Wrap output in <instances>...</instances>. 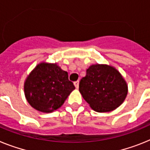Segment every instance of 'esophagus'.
Segmentation results:
<instances>
[{
  "instance_id": "esophagus-1",
  "label": "esophagus",
  "mask_w": 150,
  "mask_h": 150,
  "mask_svg": "<svg viewBox=\"0 0 150 150\" xmlns=\"http://www.w3.org/2000/svg\"><path fill=\"white\" fill-rule=\"evenodd\" d=\"M74 84H75V88L78 89L79 87V81H75V82H74Z\"/></svg>"
}]
</instances>
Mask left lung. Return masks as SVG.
Returning <instances> with one entry per match:
<instances>
[{"instance_id":"8db88e82","label":"left lung","mask_w":150,"mask_h":150,"mask_svg":"<svg viewBox=\"0 0 150 150\" xmlns=\"http://www.w3.org/2000/svg\"><path fill=\"white\" fill-rule=\"evenodd\" d=\"M86 72L79 83V91L94 111H112L123 103L127 96V86L115 68L93 65Z\"/></svg>"}]
</instances>
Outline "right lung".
<instances>
[{
    "instance_id": "add662e5",
    "label": "right lung",
    "mask_w": 150,
    "mask_h": 150,
    "mask_svg": "<svg viewBox=\"0 0 150 150\" xmlns=\"http://www.w3.org/2000/svg\"><path fill=\"white\" fill-rule=\"evenodd\" d=\"M74 89L67 71L57 64L45 62L36 66L24 84L28 103L42 112H50L60 107Z\"/></svg>"
}]
</instances>
